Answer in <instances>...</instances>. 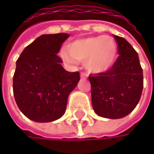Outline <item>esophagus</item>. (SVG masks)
<instances>
[{"mask_svg":"<svg viewBox=\"0 0 154 154\" xmlns=\"http://www.w3.org/2000/svg\"><path fill=\"white\" fill-rule=\"evenodd\" d=\"M80 76H81V77H82V78H86V77H87V74H86V73H84V72H82Z\"/></svg>","mask_w":154,"mask_h":154,"instance_id":"obj_1","label":"esophagus"}]
</instances>
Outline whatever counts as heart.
Returning a JSON list of instances; mask_svg holds the SVG:
<instances>
[{"instance_id": "heart-1", "label": "heart", "mask_w": 154, "mask_h": 154, "mask_svg": "<svg viewBox=\"0 0 154 154\" xmlns=\"http://www.w3.org/2000/svg\"><path fill=\"white\" fill-rule=\"evenodd\" d=\"M116 42L109 36H92L79 39L68 45L71 59L77 62H85L86 69L93 73L105 72L111 67L117 54ZM66 60L70 59L64 55Z\"/></svg>"}]
</instances>
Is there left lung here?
I'll use <instances>...</instances> for the list:
<instances>
[{"label":"left lung","instance_id":"left-lung-1","mask_svg":"<svg viewBox=\"0 0 154 154\" xmlns=\"http://www.w3.org/2000/svg\"><path fill=\"white\" fill-rule=\"evenodd\" d=\"M119 54L107 71L90 75L92 105L97 115L120 119L128 115L141 98L143 77L138 54L123 37L114 35Z\"/></svg>","mask_w":154,"mask_h":154}]
</instances>
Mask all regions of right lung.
<instances>
[{"label":"right lung","instance_id":"right-lung-1","mask_svg":"<svg viewBox=\"0 0 154 154\" xmlns=\"http://www.w3.org/2000/svg\"><path fill=\"white\" fill-rule=\"evenodd\" d=\"M69 34L43 35L26 47L17 60L13 94L21 112L35 122H51L66 110L68 97L80 79L57 55Z\"/></svg>","mask_w":154,"mask_h":154}]
</instances>
